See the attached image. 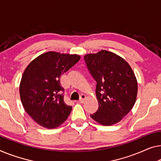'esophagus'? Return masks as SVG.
I'll use <instances>...</instances> for the list:
<instances>
[{"label": "esophagus", "mask_w": 161, "mask_h": 161, "mask_svg": "<svg viewBox=\"0 0 161 161\" xmlns=\"http://www.w3.org/2000/svg\"><path fill=\"white\" fill-rule=\"evenodd\" d=\"M85 100H86V96L85 95H81L80 96V100H79V102L81 103H83L85 101Z\"/></svg>", "instance_id": "obj_1"}]
</instances>
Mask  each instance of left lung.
Listing matches in <instances>:
<instances>
[{
  "label": "left lung",
  "instance_id": "obj_1",
  "mask_svg": "<svg viewBox=\"0 0 161 161\" xmlns=\"http://www.w3.org/2000/svg\"><path fill=\"white\" fill-rule=\"evenodd\" d=\"M97 85V111L90 116L103 126L119 123L132 109L137 95V80L132 69L123 58L101 50L84 56Z\"/></svg>",
  "mask_w": 161,
  "mask_h": 161
}]
</instances>
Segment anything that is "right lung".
<instances>
[{"label": "right lung", "mask_w": 161, "mask_h": 161, "mask_svg": "<svg viewBox=\"0 0 161 161\" xmlns=\"http://www.w3.org/2000/svg\"><path fill=\"white\" fill-rule=\"evenodd\" d=\"M80 56L49 51L30 62L19 85L21 103L31 118L44 128L54 129L68 118L72 107L64 101L60 77Z\"/></svg>", "instance_id": "right-lung-1"}]
</instances>
